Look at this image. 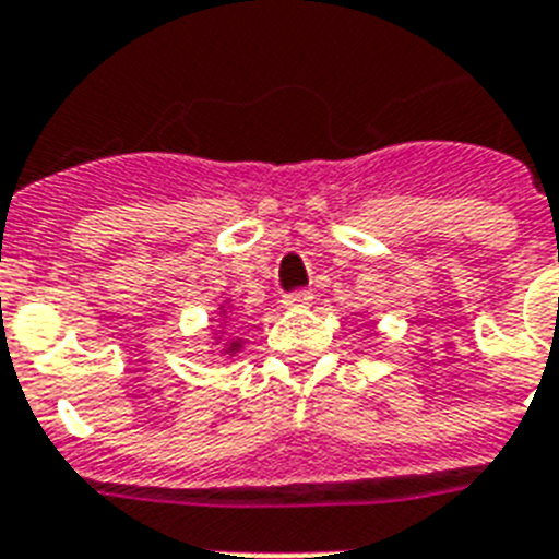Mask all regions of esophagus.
<instances>
[{
    "mask_svg": "<svg viewBox=\"0 0 559 559\" xmlns=\"http://www.w3.org/2000/svg\"><path fill=\"white\" fill-rule=\"evenodd\" d=\"M286 309H304L312 304V293L309 289H293V293H286L284 300H281Z\"/></svg>",
    "mask_w": 559,
    "mask_h": 559,
    "instance_id": "obj_1",
    "label": "esophagus"
}]
</instances>
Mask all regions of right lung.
Wrapping results in <instances>:
<instances>
[{"label": "right lung", "instance_id": "right-lung-1", "mask_svg": "<svg viewBox=\"0 0 559 559\" xmlns=\"http://www.w3.org/2000/svg\"><path fill=\"white\" fill-rule=\"evenodd\" d=\"M216 334H219V343H222V352L225 354H236L241 348V340H236V337H230L233 334V329H227V326H216Z\"/></svg>", "mask_w": 559, "mask_h": 559}]
</instances>
